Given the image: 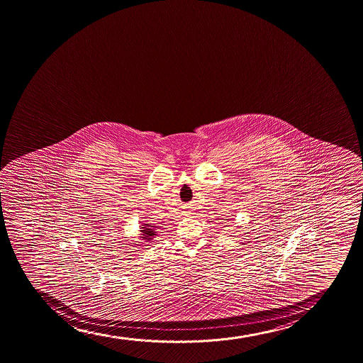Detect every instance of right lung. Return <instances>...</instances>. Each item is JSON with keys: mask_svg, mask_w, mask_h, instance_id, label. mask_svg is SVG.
I'll return each mask as SVG.
<instances>
[{"mask_svg": "<svg viewBox=\"0 0 363 363\" xmlns=\"http://www.w3.org/2000/svg\"><path fill=\"white\" fill-rule=\"evenodd\" d=\"M145 227H141V229L143 230H140V232L143 233L141 235H143V240H151V239H153V235H155V233L153 232V229H152V227H155V225H150V223H145L143 224ZM157 228V227H155ZM146 246V245H145Z\"/></svg>", "mask_w": 363, "mask_h": 363, "instance_id": "obj_1", "label": "right lung"}]
</instances>
